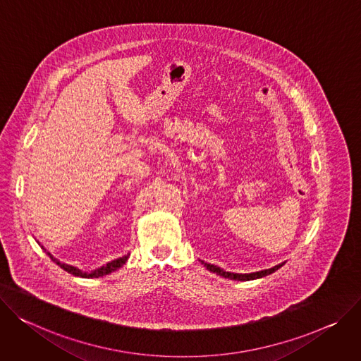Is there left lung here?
<instances>
[{
	"label": "left lung",
	"mask_w": 361,
	"mask_h": 361,
	"mask_svg": "<svg viewBox=\"0 0 361 361\" xmlns=\"http://www.w3.org/2000/svg\"><path fill=\"white\" fill-rule=\"evenodd\" d=\"M207 269H209L211 272H215L216 275H221V276H225V278H229V279H235V281H250V279H257V278H262V276H267L272 272H275L278 268H281L286 262H281L272 268H268V269H262V271H257V272H251V274H235V272H228V271H224L222 268L216 267V265H212V264H207V262H202Z\"/></svg>",
	"instance_id": "left-lung-1"
}]
</instances>
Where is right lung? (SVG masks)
<instances>
[{
    "instance_id": "1",
    "label": "right lung",
    "mask_w": 361,
    "mask_h": 361,
    "mask_svg": "<svg viewBox=\"0 0 361 361\" xmlns=\"http://www.w3.org/2000/svg\"><path fill=\"white\" fill-rule=\"evenodd\" d=\"M42 248H43V250H44V252L51 258V261H53V262H56L60 268H63L64 271H67V272H70V274H73V275H75V276H82V278H99V276L107 275V274H110V272H113V271L118 269L120 267H123V265L126 264V261H128L129 255H130V254H128V255H123V257H120V258H117V259H113V261H110V262H107V264L102 265L100 268H96V269H93V271H90V272H83L82 269H78L77 267H73V265H68V264H63V262H60V261H59V259H56L50 252H47L44 247H42Z\"/></svg>"
}]
</instances>
